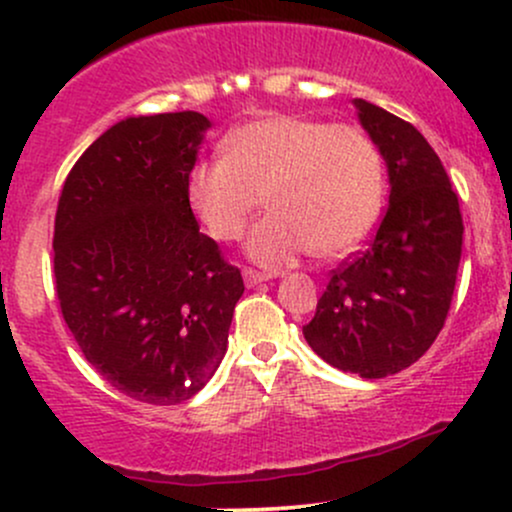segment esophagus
<instances>
[{"mask_svg":"<svg viewBox=\"0 0 512 512\" xmlns=\"http://www.w3.org/2000/svg\"><path fill=\"white\" fill-rule=\"evenodd\" d=\"M243 279H245V284H248V286H257V284H264V281H269L272 276L248 267V269H243Z\"/></svg>","mask_w":512,"mask_h":512,"instance_id":"obj_1","label":"esophagus"}]
</instances>
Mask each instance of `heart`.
<instances>
[{"label":"heart","instance_id":"heart-1","mask_svg":"<svg viewBox=\"0 0 512 512\" xmlns=\"http://www.w3.org/2000/svg\"><path fill=\"white\" fill-rule=\"evenodd\" d=\"M221 154L190 168L187 204L211 238L228 243L264 197L272 211L245 240L262 267H289L310 250L322 260L349 255L380 219L385 161L361 127L267 115L233 129Z\"/></svg>","mask_w":512,"mask_h":512}]
</instances>
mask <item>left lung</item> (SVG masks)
Segmentation results:
<instances>
[{"instance_id":"left-lung-1","label":"left lung","mask_w":512,"mask_h":512,"mask_svg":"<svg viewBox=\"0 0 512 512\" xmlns=\"http://www.w3.org/2000/svg\"><path fill=\"white\" fill-rule=\"evenodd\" d=\"M358 120L385 158L390 207L368 248L339 264L303 327L317 356L344 373L385 378L436 342L462 255V214L424 134L356 98Z\"/></svg>"}]
</instances>
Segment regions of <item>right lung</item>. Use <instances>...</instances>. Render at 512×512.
<instances>
[{
	"mask_svg": "<svg viewBox=\"0 0 512 512\" xmlns=\"http://www.w3.org/2000/svg\"><path fill=\"white\" fill-rule=\"evenodd\" d=\"M209 127L192 110L117 122L74 163L57 204L64 322L86 361L146 404H180L209 383L245 291L185 197Z\"/></svg>",
	"mask_w": 512,
	"mask_h": 512,
	"instance_id": "add662e5",
	"label": "right lung"
}]
</instances>
